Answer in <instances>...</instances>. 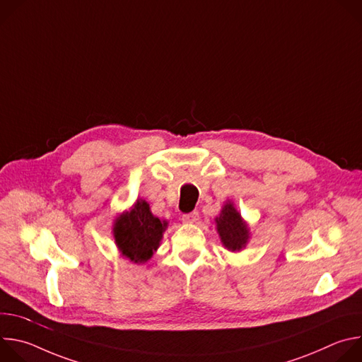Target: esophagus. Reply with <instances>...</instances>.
<instances>
[{
  "mask_svg": "<svg viewBox=\"0 0 362 362\" xmlns=\"http://www.w3.org/2000/svg\"><path fill=\"white\" fill-rule=\"evenodd\" d=\"M197 219H199V214L196 211L190 212V214H186V215H182V222L183 223H194Z\"/></svg>",
  "mask_w": 362,
  "mask_h": 362,
  "instance_id": "esophagus-1",
  "label": "esophagus"
}]
</instances>
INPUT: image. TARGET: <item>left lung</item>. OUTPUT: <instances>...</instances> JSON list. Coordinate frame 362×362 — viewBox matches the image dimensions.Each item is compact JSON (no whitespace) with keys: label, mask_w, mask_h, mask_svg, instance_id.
<instances>
[{"label":"left lung","mask_w":362,"mask_h":362,"mask_svg":"<svg viewBox=\"0 0 362 362\" xmlns=\"http://www.w3.org/2000/svg\"><path fill=\"white\" fill-rule=\"evenodd\" d=\"M215 223L225 249L236 253L246 247L250 239V229L232 200L228 199L223 203L221 214L215 218Z\"/></svg>","instance_id":"obj_1"}]
</instances>
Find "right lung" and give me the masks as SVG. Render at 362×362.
Returning a JSON list of instances; mask_svg holds the SVG:
<instances>
[{"instance_id":"obj_1","label":"right lung","mask_w":362,"mask_h":362,"mask_svg":"<svg viewBox=\"0 0 362 362\" xmlns=\"http://www.w3.org/2000/svg\"><path fill=\"white\" fill-rule=\"evenodd\" d=\"M168 221L154 216L144 199H137L129 211L113 221V238L120 256L133 264H146L160 246Z\"/></svg>"}]
</instances>
